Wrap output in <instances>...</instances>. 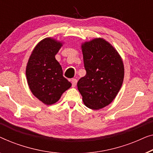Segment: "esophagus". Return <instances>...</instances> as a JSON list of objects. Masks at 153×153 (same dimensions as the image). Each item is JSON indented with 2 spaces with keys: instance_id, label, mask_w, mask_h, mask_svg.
<instances>
[{
  "instance_id": "1",
  "label": "esophagus",
  "mask_w": 153,
  "mask_h": 153,
  "mask_svg": "<svg viewBox=\"0 0 153 153\" xmlns=\"http://www.w3.org/2000/svg\"><path fill=\"white\" fill-rule=\"evenodd\" d=\"M71 83H72V87H76V85H77V79H75V78H73V79H71Z\"/></svg>"
}]
</instances>
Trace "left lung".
I'll list each match as a JSON object with an SVG mask.
<instances>
[{"label": "left lung", "mask_w": 153, "mask_h": 153, "mask_svg": "<svg viewBox=\"0 0 153 153\" xmlns=\"http://www.w3.org/2000/svg\"><path fill=\"white\" fill-rule=\"evenodd\" d=\"M85 76L77 86L84 104L100 109L114 100L121 87L124 66L117 51L107 41L96 38L81 46Z\"/></svg>", "instance_id": "obj_1"}]
</instances>
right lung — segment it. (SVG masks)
Listing matches in <instances>:
<instances>
[{
    "instance_id": "1",
    "label": "right lung",
    "mask_w": 153,
    "mask_h": 153,
    "mask_svg": "<svg viewBox=\"0 0 153 153\" xmlns=\"http://www.w3.org/2000/svg\"><path fill=\"white\" fill-rule=\"evenodd\" d=\"M62 46V43L55 39L45 38L34 47L27 64L25 74L30 89L36 98L48 105L57 102L71 87L55 59Z\"/></svg>"
}]
</instances>
